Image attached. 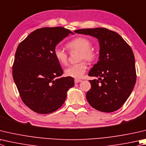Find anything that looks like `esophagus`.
<instances>
[{
    "mask_svg": "<svg viewBox=\"0 0 146 146\" xmlns=\"http://www.w3.org/2000/svg\"><path fill=\"white\" fill-rule=\"evenodd\" d=\"M82 82L81 80H78V79H75V84H77V83H79V82Z\"/></svg>",
    "mask_w": 146,
    "mask_h": 146,
    "instance_id": "esophagus-1",
    "label": "esophagus"
}]
</instances>
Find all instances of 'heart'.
Wrapping results in <instances>:
<instances>
[{"label":"heart","mask_w":146,"mask_h":146,"mask_svg":"<svg viewBox=\"0 0 146 146\" xmlns=\"http://www.w3.org/2000/svg\"><path fill=\"white\" fill-rule=\"evenodd\" d=\"M66 46L70 50H78L80 52V60L85 59L92 62L96 58V54L91 50L92 44L88 39L84 37H78L68 42ZM55 59L60 65L67 64L68 56L67 53L59 47H56L54 52ZM87 68V63L82 61L70 66L65 70V75L73 78H80L84 75Z\"/></svg>","instance_id":"obj_1"}]
</instances>
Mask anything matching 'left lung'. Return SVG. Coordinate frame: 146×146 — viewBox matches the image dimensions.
<instances>
[{
    "mask_svg": "<svg viewBox=\"0 0 146 146\" xmlns=\"http://www.w3.org/2000/svg\"><path fill=\"white\" fill-rule=\"evenodd\" d=\"M75 33L94 37L99 42L98 62L88 74L98 80H89L87 102L101 112H114L128 100L135 84L133 51L119 34L107 29H84Z\"/></svg>",
    "mask_w": 146,
    "mask_h": 146,
    "instance_id": "obj_1",
    "label": "left lung"
}]
</instances>
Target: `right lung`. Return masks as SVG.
Instances as JSON below:
<instances>
[{
    "instance_id": "1",
    "label": "right lung",
    "mask_w": 146,
    "mask_h": 146,
    "mask_svg": "<svg viewBox=\"0 0 146 146\" xmlns=\"http://www.w3.org/2000/svg\"><path fill=\"white\" fill-rule=\"evenodd\" d=\"M61 27L33 31L19 44L13 66V76L23 103L41 114L54 112L64 103L73 78L60 77L62 69L54 57L57 44L69 34Z\"/></svg>"
}]
</instances>
